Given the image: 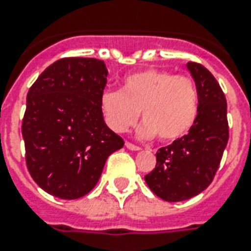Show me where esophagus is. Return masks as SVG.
I'll use <instances>...</instances> for the list:
<instances>
[{
    "mask_svg": "<svg viewBox=\"0 0 251 251\" xmlns=\"http://www.w3.org/2000/svg\"><path fill=\"white\" fill-rule=\"evenodd\" d=\"M125 146H126V149L131 150V151H139V150H141V147H139V146L133 145V143H130V142H126Z\"/></svg>",
    "mask_w": 251,
    "mask_h": 251,
    "instance_id": "34e87169",
    "label": "esophagus"
}]
</instances>
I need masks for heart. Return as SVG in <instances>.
I'll list each match as a JSON object with an SVG mask.
<instances>
[{
	"instance_id": "obj_1",
	"label": "heart",
	"mask_w": 251,
	"mask_h": 251,
	"mask_svg": "<svg viewBox=\"0 0 251 251\" xmlns=\"http://www.w3.org/2000/svg\"><path fill=\"white\" fill-rule=\"evenodd\" d=\"M198 91L189 76L159 69H146L122 79L121 91H104L100 96L102 118L114 133H124L139 117L137 133L155 135L163 142L177 141L191 129L198 116Z\"/></svg>"
}]
</instances>
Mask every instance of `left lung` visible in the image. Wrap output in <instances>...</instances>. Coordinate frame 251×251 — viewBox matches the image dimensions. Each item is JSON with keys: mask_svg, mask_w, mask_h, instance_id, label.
<instances>
[{"mask_svg": "<svg viewBox=\"0 0 251 251\" xmlns=\"http://www.w3.org/2000/svg\"><path fill=\"white\" fill-rule=\"evenodd\" d=\"M198 91V116L189 133L156 152V167L146 183L167 202H181L212 182L228 143L226 100L218 80L204 66L187 62Z\"/></svg>", "mask_w": 251, "mask_h": 251, "instance_id": "8db88e82", "label": "left lung"}]
</instances>
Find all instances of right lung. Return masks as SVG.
<instances>
[{
	"mask_svg": "<svg viewBox=\"0 0 251 251\" xmlns=\"http://www.w3.org/2000/svg\"><path fill=\"white\" fill-rule=\"evenodd\" d=\"M106 76L104 61L69 57L53 62L29 88L22 122L25 163L48 194H88L108 156L124 147L100 110Z\"/></svg>",
	"mask_w": 251,
	"mask_h": 251,
	"instance_id": "add662e5",
	"label": "right lung"
}]
</instances>
